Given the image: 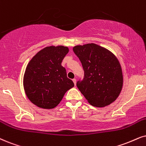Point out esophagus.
<instances>
[{
	"label": "esophagus",
	"mask_w": 146,
	"mask_h": 146,
	"mask_svg": "<svg viewBox=\"0 0 146 146\" xmlns=\"http://www.w3.org/2000/svg\"><path fill=\"white\" fill-rule=\"evenodd\" d=\"M73 83H74V84H75V85H76V83H77L76 79H73Z\"/></svg>",
	"instance_id": "1"
}]
</instances>
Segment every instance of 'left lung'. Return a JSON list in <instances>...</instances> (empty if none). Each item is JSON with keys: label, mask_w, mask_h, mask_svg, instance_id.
Wrapping results in <instances>:
<instances>
[{"label": "left lung", "mask_w": 146, "mask_h": 146, "mask_svg": "<svg viewBox=\"0 0 146 146\" xmlns=\"http://www.w3.org/2000/svg\"><path fill=\"white\" fill-rule=\"evenodd\" d=\"M73 52L84 70V78L77 86L93 106H108L117 100L123 85L122 68L112 52L98 44L77 45Z\"/></svg>", "instance_id": "1"}]
</instances>
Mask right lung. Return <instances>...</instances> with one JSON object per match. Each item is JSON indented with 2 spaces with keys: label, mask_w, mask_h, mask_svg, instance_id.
I'll return each instance as SVG.
<instances>
[{
  "label": "right lung",
  "mask_w": 146,
  "mask_h": 146,
  "mask_svg": "<svg viewBox=\"0 0 146 146\" xmlns=\"http://www.w3.org/2000/svg\"><path fill=\"white\" fill-rule=\"evenodd\" d=\"M69 50L64 46L44 48L32 57L23 75V88L28 99L38 107L52 109L74 86L61 62Z\"/></svg>",
  "instance_id": "1"
}]
</instances>
